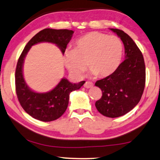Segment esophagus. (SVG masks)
I'll list each match as a JSON object with an SVG mask.
<instances>
[{
	"label": "esophagus",
	"mask_w": 160,
	"mask_h": 160,
	"mask_svg": "<svg viewBox=\"0 0 160 160\" xmlns=\"http://www.w3.org/2000/svg\"><path fill=\"white\" fill-rule=\"evenodd\" d=\"M93 86V84L91 82H86L85 84H84V87L85 88H91Z\"/></svg>",
	"instance_id": "obj_1"
}]
</instances>
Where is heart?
<instances>
[{
  "label": "heart",
  "mask_w": 160,
  "mask_h": 160,
  "mask_svg": "<svg viewBox=\"0 0 160 160\" xmlns=\"http://www.w3.org/2000/svg\"><path fill=\"white\" fill-rule=\"evenodd\" d=\"M122 43L115 35L91 32L76 41L74 49L64 55L65 67L72 76L81 78L87 64L94 76L101 78L113 74L119 68L122 56Z\"/></svg>",
  "instance_id": "heart-1"
}]
</instances>
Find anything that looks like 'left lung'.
<instances>
[{
	"mask_svg": "<svg viewBox=\"0 0 160 160\" xmlns=\"http://www.w3.org/2000/svg\"><path fill=\"white\" fill-rule=\"evenodd\" d=\"M121 38L125 47V61L109 76L95 85L102 91L96 108L102 115L119 117L133 109L140 101L145 85V65L140 50L124 31L110 29Z\"/></svg>",
	"mask_w": 160,
	"mask_h": 160,
	"instance_id": "obj_1",
	"label": "left lung"
}]
</instances>
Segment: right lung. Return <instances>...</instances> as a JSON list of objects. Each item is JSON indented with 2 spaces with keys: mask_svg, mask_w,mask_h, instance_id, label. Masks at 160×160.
I'll return each mask as SVG.
<instances>
[{
  "mask_svg": "<svg viewBox=\"0 0 160 160\" xmlns=\"http://www.w3.org/2000/svg\"><path fill=\"white\" fill-rule=\"evenodd\" d=\"M73 32L69 29H43L31 38L19 57L15 70L16 94L23 109L35 119L51 122L61 117L68 108L70 92L80 89L85 82L82 81L79 83L72 84L67 78H63L50 91H33L23 78V66L25 57L31 47L42 42L55 44L64 54Z\"/></svg>",
  "mask_w": 160,
  "mask_h": 160,
  "instance_id": "1",
  "label": "right lung"
}]
</instances>
